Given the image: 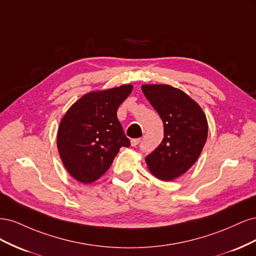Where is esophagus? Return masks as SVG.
Instances as JSON below:
<instances>
[{
    "label": "esophagus",
    "instance_id": "1",
    "mask_svg": "<svg viewBox=\"0 0 256 256\" xmlns=\"http://www.w3.org/2000/svg\"><path fill=\"white\" fill-rule=\"evenodd\" d=\"M140 138H132V140H131L130 141V144H131V146H132V147H136L138 143H140Z\"/></svg>",
    "mask_w": 256,
    "mask_h": 256
}]
</instances>
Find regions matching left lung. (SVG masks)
Wrapping results in <instances>:
<instances>
[{"mask_svg": "<svg viewBox=\"0 0 256 256\" xmlns=\"http://www.w3.org/2000/svg\"><path fill=\"white\" fill-rule=\"evenodd\" d=\"M142 90L164 122V138L145 158L150 172L164 182L176 180L196 164L208 136L202 108L180 88L144 84Z\"/></svg>", "mask_w": 256, "mask_h": 256, "instance_id": "left-lung-1", "label": "left lung"}]
</instances>
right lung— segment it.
<instances>
[{
	"label": "right lung",
	"mask_w": 256,
	"mask_h": 256,
	"mask_svg": "<svg viewBox=\"0 0 256 256\" xmlns=\"http://www.w3.org/2000/svg\"><path fill=\"white\" fill-rule=\"evenodd\" d=\"M134 86L92 90L69 108L60 122L56 144L62 162L76 180L90 184L102 177L122 146L130 145L116 116Z\"/></svg>",
	"instance_id": "obj_1"
}]
</instances>
